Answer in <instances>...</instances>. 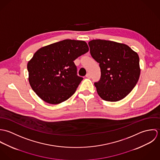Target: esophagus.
I'll return each instance as SVG.
<instances>
[{
    "instance_id": "esophagus-1",
    "label": "esophagus",
    "mask_w": 160,
    "mask_h": 160,
    "mask_svg": "<svg viewBox=\"0 0 160 160\" xmlns=\"http://www.w3.org/2000/svg\"><path fill=\"white\" fill-rule=\"evenodd\" d=\"M86 78H91V74H90L89 73H88V74L86 75Z\"/></svg>"
}]
</instances>
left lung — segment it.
<instances>
[{
    "instance_id": "obj_1",
    "label": "left lung",
    "mask_w": 160,
    "mask_h": 160,
    "mask_svg": "<svg viewBox=\"0 0 160 160\" xmlns=\"http://www.w3.org/2000/svg\"><path fill=\"white\" fill-rule=\"evenodd\" d=\"M88 44L92 57L101 71L100 79L94 83L98 95L108 102L123 99L139 79L138 54L129 46L114 41L96 39Z\"/></svg>"
}]
</instances>
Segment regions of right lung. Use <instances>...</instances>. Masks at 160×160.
<instances>
[{"mask_svg": "<svg viewBox=\"0 0 160 160\" xmlns=\"http://www.w3.org/2000/svg\"><path fill=\"white\" fill-rule=\"evenodd\" d=\"M88 51L85 41L71 39L39 48L27 65L32 90L50 104L68 100L83 79L77 75L74 60Z\"/></svg>", "mask_w": 160, "mask_h": 160, "instance_id": "obj_1", "label": "right lung"}]
</instances>
